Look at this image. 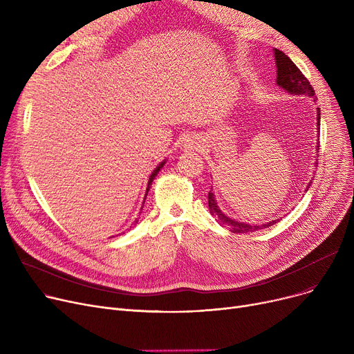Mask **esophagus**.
I'll return each mask as SVG.
<instances>
[{
  "instance_id": "1",
  "label": "esophagus",
  "mask_w": 354,
  "mask_h": 354,
  "mask_svg": "<svg viewBox=\"0 0 354 354\" xmlns=\"http://www.w3.org/2000/svg\"><path fill=\"white\" fill-rule=\"evenodd\" d=\"M188 147H189V149H196V147H199V146H198L196 142H191V143L188 145Z\"/></svg>"
}]
</instances>
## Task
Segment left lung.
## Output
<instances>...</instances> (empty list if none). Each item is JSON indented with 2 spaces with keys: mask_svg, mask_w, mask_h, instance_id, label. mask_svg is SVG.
I'll return each instance as SVG.
<instances>
[{
  "mask_svg": "<svg viewBox=\"0 0 354 354\" xmlns=\"http://www.w3.org/2000/svg\"><path fill=\"white\" fill-rule=\"evenodd\" d=\"M274 55H275V64H277V84L283 87L284 90H287L288 93H291V95H299V96H310L313 97V100L315 102V93H314V88L313 86L310 84V82L307 80V77L304 76V74L301 73V70L297 67L291 60L288 55H286L281 50H274ZM317 120H319V126H320V109L317 107ZM320 129V127H319ZM320 145V143H319ZM319 146H317V152H319ZM315 158H319V153ZM319 159H315V166H317L319 163ZM313 180V179H311ZM311 180L308 183L307 189L310 188L311 185ZM208 207H209V212L211 215L216 216L218 222L221 225H225L230 228L231 232L234 234H247V232H252L255 230H263V228H268L274 224H277L278 221H280L281 218H278L277 221H272V222H268V224H264L261 227H254V225H250V224H244V222H238V221H234L228 216H225V214H222L221 209L218 208L216 202H215V198H214V194L209 191L208 192Z\"/></svg>",
  "mask_w": 354,
  "mask_h": 354,
  "instance_id": "8db88e82",
  "label": "left lung"
}]
</instances>
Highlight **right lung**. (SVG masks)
Returning a JSON list of instances; mask_svg holds the SVG:
<instances>
[{"label":"right lung","mask_w":354,"mask_h":354,"mask_svg":"<svg viewBox=\"0 0 354 354\" xmlns=\"http://www.w3.org/2000/svg\"><path fill=\"white\" fill-rule=\"evenodd\" d=\"M163 163H165V162H162V163H160V165H159V166L156 167V169L153 171V174L151 175V178H149V182H147V189H146V195H147V192H149V188H151V185H152V180L155 179V176H156V175H158V172L160 171V167L163 166ZM145 199H146V198H145ZM136 222H138V219L135 221V224H136Z\"/></svg>","instance_id":"right-lung-1"}]
</instances>
